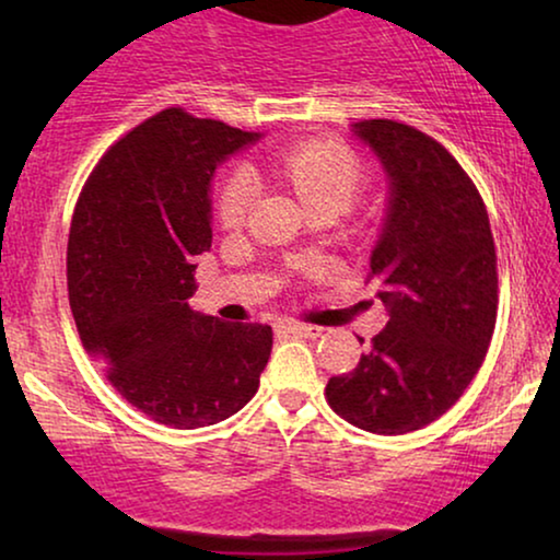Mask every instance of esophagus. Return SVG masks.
Segmentation results:
<instances>
[{
    "label": "esophagus",
    "instance_id": "esophagus-1",
    "mask_svg": "<svg viewBox=\"0 0 560 560\" xmlns=\"http://www.w3.org/2000/svg\"><path fill=\"white\" fill-rule=\"evenodd\" d=\"M280 331L295 334V336H318L324 328L320 326H311V324H298V320H282Z\"/></svg>",
    "mask_w": 560,
    "mask_h": 560
}]
</instances>
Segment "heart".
<instances>
[{
  "instance_id": "1",
  "label": "heart",
  "mask_w": 560,
  "mask_h": 560,
  "mask_svg": "<svg viewBox=\"0 0 560 560\" xmlns=\"http://www.w3.org/2000/svg\"><path fill=\"white\" fill-rule=\"evenodd\" d=\"M278 167L293 183L305 203H336L339 209L354 201L364 186V171L347 148L336 142H305L282 152ZM257 175L242 165L229 173L219 194V219L224 226H240L255 203Z\"/></svg>"
}]
</instances>
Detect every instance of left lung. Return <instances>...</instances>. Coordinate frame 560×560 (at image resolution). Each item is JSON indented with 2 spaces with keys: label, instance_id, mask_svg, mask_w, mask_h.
<instances>
[{
  "label": "left lung",
  "instance_id": "1",
  "mask_svg": "<svg viewBox=\"0 0 560 560\" xmlns=\"http://www.w3.org/2000/svg\"><path fill=\"white\" fill-rule=\"evenodd\" d=\"M351 135L377 158L387 209L366 280L387 326L326 397L351 425L380 435L441 418L479 372L497 320V255L479 190L433 137L393 119Z\"/></svg>",
  "mask_w": 560,
  "mask_h": 560
}]
</instances>
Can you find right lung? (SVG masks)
Wrapping results in <instances>:
<instances>
[{
	"mask_svg": "<svg viewBox=\"0 0 560 560\" xmlns=\"http://www.w3.org/2000/svg\"><path fill=\"white\" fill-rule=\"evenodd\" d=\"M259 137L165 109L98 160L75 203L68 298L81 341L163 425L234 416L270 359V326L224 324L188 303L196 259L211 249L213 173Z\"/></svg>",
	"mask_w": 560,
	"mask_h": 560,
	"instance_id": "obj_1",
	"label": "right lung"
}]
</instances>
